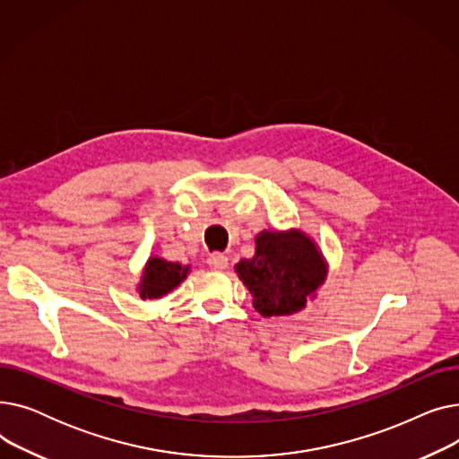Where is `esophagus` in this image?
Instances as JSON below:
<instances>
[{
	"label": "esophagus",
	"instance_id": "1",
	"mask_svg": "<svg viewBox=\"0 0 459 459\" xmlns=\"http://www.w3.org/2000/svg\"><path fill=\"white\" fill-rule=\"evenodd\" d=\"M206 262H208V266L213 270H225L229 266V258L223 253H212Z\"/></svg>",
	"mask_w": 459,
	"mask_h": 459
}]
</instances>
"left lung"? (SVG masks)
Listing matches in <instances>:
<instances>
[{
  "label": "left lung",
  "instance_id": "8db88e82",
  "mask_svg": "<svg viewBox=\"0 0 459 459\" xmlns=\"http://www.w3.org/2000/svg\"><path fill=\"white\" fill-rule=\"evenodd\" d=\"M234 272L253 296L262 316H292L315 301L327 279L329 264L315 238L301 229H264L255 236V255Z\"/></svg>",
  "mask_w": 459,
  "mask_h": 459
}]
</instances>
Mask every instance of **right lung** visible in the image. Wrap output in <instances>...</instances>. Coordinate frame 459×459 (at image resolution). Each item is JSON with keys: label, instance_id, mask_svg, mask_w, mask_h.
I'll list each match as a JSON object with an SVG mask.
<instances>
[{"label": "right lung", "instance_id": "obj_1", "mask_svg": "<svg viewBox=\"0 0 459 459\" xmlns=\"http://www.w3.org/2000/svg\"><path fill=\"white\" fill-rule=\"evenodd\" d=\"M189 272V264L182 266L180 262H171L152 255L144 262L135 290L141 299H160L161 296L173 292L178 284H182Z\"/></svg>", "mask_w": 459, "mask_h": 459}]
</instances>
